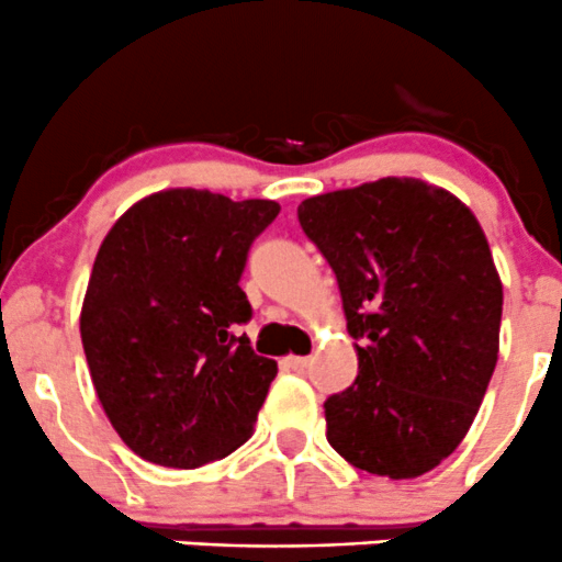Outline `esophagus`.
Instances as JSON below:
<instances>
[{
    "mask_svg": "<svg viewBox=\"0 0 562 562\" xmlns=\"http://www.w3.org/2000/svg\"><path fill=\"white\" fill-rule=\"evenodd\" d=\"M285 368L288 371H295V373H301V371H306V368L312 366V360L310 357H295V355H291V357H285Z\"/></svg>",
    "mask_w": 562,
    "mask_h": 562,
    "instance_id": "34e87169",
    "label": "esophagus"
}]
</instances>
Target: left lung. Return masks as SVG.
I'll use <instances>...</instances> for the list:
<instances>
[{
  "label": "left lung",
  "instance_id": "1",
  "mask_svg": "<svg viewBox=\"0 0 562 562\" xmlns=\"http://www.w3.org/2000/svg\"><path fill=\"white\" fill-rule=\"evenodd\" d=\"M306 237L336 271L360 373L325 403L357 470L411 480L470 431L498 360L502 277L474 213L422 178L310 196Z\"/></svg>",
  "mask_w": 562,
  "mask_h": 562
}]
</instances>
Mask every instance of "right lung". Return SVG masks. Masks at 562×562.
<instances>
[{"instance_id":"right-lung-1","label":"right lung","mask_w":562,"mask_h":562,"mask_svg":"<svg viewBox=\"0 0 562 562\" xmlns=\"http://www.w3.org/2000/svg\"><path fill=\"white\" fill-rule=\"evenodd\" d=\"M280 213L207 189H165L116 218L92 263L79 333L111 427L133 453L194 470L252 435L277 362L256 355L239 288Z\"/></svg>"}]
</instances>
